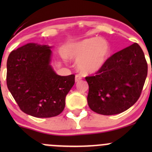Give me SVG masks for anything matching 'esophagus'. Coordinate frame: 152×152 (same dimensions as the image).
Segmentation results:
<instances>
[{
  "label": "esophagus",
  "mask_w": 152,
  "mask_h": 152,
  "mask_svg": "<svg viewBox=\"0 0 152 152\" xmlns=\"http://www.w3.org/2000/svg\"><path fill=\"white\" fill-rule=\"evenodd\" d=\"M82 79V76L79 74H76V76H75V81H76V82H79V81H80Z\"/></svg>",
  "instance_id": "esophagus-1"
}]
</instances>
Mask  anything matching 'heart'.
Wrapping results in <instances>:
<instances>
[{
    "label": "heart",
    "instance_id": "b5f03b06",
    "mask_svg": "<svg viewBox=\"0 0 152 152\" xmlns=\"http://www.w3.org/2000/svg\"><path fill=\"white\" fill-rule=\"evenodd\" d=\"M110 47L104 39L92 37L73 45L70 56L78 61V68L85 74L100 70L108 58Z\"/></svg>",
    "mask_w": 152,
    "mask_h": 152
}]
</instances>
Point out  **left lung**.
<instances>
[{"label":"left lung","mask_w":152,"mask_h":152,"mask_svg":"<svg viewBox=\"0 0 152 152\" xmlns=\"http://www.w3.org/2000/svg\"><path fill=\"white\" fill-rule=\"evenodd\" d=\"M147 72L144 53L136 42L112 55L94 75L85 77L90 108L104 115L128 110L140 98Z\"/></svg>","instance_id":"8db88e82"}]
</instances>
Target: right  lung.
I'll return each mask as SVG.
<instances>
[{
    "mask_svg": "<svg viewBox=\"0 0 152 152\" xmlns=\"http://www.w3.org/2000/svg\"><path fill=\"white\" fill-rule=\"evenodd\" d=\"M47 45L28 43L12 50L7 59V85L20 109L37 118H51L64 110L75 75H56Z\"/></svg>",
    "mask_w": 152,
    "mask_h": 152,
    "instance_id": "1",
    "label": "right lung"
}]
</instances>
